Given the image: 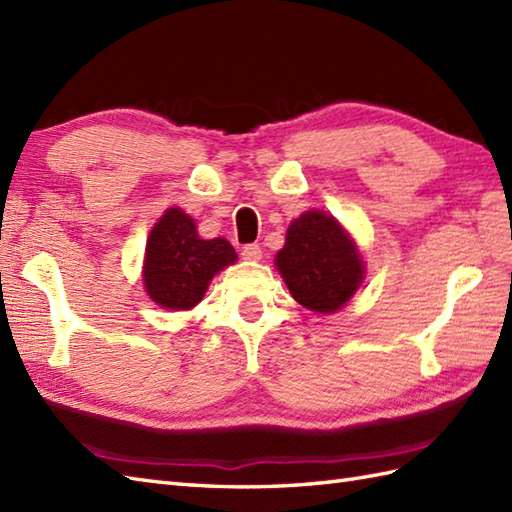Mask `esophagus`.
Returning <instances> with one entry per match:
<instances>
[{"mask_svg":"<svg viewBox=\"0 0 512 512\" xmlns=\"http://www.w3.org/2000/svg\"><path fill=\"white\" fill-rule=\"evenodd\" d=\"M242 259H246V261H259L261 259V246L259 244H246L242 248Z\"/></svg>","mask_w":512,"mask_h":512,"instance_id":"1","label":"esophagus"}]
</instances>
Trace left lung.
<instances>
[{"label": "left lung", "mask_w": 512, "mask_h": 512, "mask_svg": "<svg viewBox=\"0 0 512 512\" xmlns=\"http://www.w3.org/2000/svg\"><path fill=\"white\" fill-rule=\"evenodd\" d=\"M275 264L296 303L316 314L338 312L364 279L358 246L325 211H305L290 224Z\"/></svg>", "instance_id": "left-lung-1"}]
</instances>
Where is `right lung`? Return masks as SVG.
<instances>
[{
    "label": "right lung",
    "mask_w": 512,
    "mask_h": 512,
    "mask_svg": "<svg viewBox=\"0 0 512 512\" xmlns=\"http://www.w3.org/2000/svg\"><path fill=\"white\" fill-rule=\"evenodd\" d=\"M237 259L224 240H202L194 218L172 207L154 224L144 259V285L150 299L165 310H192L202 301L209 281Z\"/></svg>",
    "instance_id": "obj_1"
}]
</instances>
